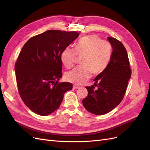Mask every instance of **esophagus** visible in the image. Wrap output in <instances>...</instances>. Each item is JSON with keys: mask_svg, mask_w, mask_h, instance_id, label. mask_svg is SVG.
I'll list each match as a JSON object with an SVG mask.
<instances>
[{"mask_svg": "<svg viewBox=\"0 0 150 150\" xmlns=\"http://www.w3.org/2000/svg\"><path fill=\"white\" fill-rule=\"evenodd\" d=\"M80 88V86H76V85H74L73 86V89H78Z\"/></svg>", "mask_w": 150, "mask_h": 150, "instance_id": "34e87169", "label": "esophagus"}]
</instances>
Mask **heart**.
<instances>
[{"label":"heart","instance_id":"heart-1","mask_svg":"<svg viewBox=\"0 0 150 150\" xmlns=\"http://www.w3.org/2000/svg\"><path fill=\"white\" fill-rule=\"evenodd\" d=\"M111 44L96 34H91L81 38L74 49L66 47L61 54V61L66 68L73 66L76 56L81 58V66L67 72L66 79L76 84H82L89 79L91 73L98 74L105 70L111 59Z\"/></svg>","mask_w":150,"mask_h":150}]
</instances>
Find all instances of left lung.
I'll use <instances>...</instances> for the list:
<instances>
[{
	"label": "left lung",
	"instance_id": "1",
	"mask_svg": "<svg viewBox=\"0 0 150 150\" xmlns=\"http://www.w3.org/2000/svg\"><path fill=\"white\" fill-rule=\"evenodd\" d=\"M112 52L107 67L87 86L88 96L82 101L85 109L96 115L110 112L121 102L126 93L131 69L126 50L120 40L108 37ZM94 86L98 88L95 89Z\"/></svg>",
	"mask_w": 150,
	"mask_h": 150
}]
</instances>
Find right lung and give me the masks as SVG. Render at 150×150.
I'll return each instance as SVG.
<instances>
[{"mask_svg": "<svg viewBox=\"0 0 150 150\" xmlns=\"http://www.w3.org/2000/svg\"><path fill=\"white\" fill-rule=\"evenodd\" d=\"M76 31L49 30L29 39L15 64L17 85L22 100L30 110L47 116L60 106L70 83L62 76L61 54L78 37Z\"/></svg>", "mask_w": 150, "mask_h": 150, "instance_id": "add662e5", "label": "right lung"}]
</instances>
